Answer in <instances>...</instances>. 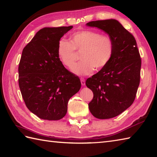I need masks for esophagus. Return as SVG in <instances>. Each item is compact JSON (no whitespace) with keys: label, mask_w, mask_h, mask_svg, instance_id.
Returning <instances> with one entry per match:
<instances>
[{"label":"esophagus","mask_w":157,"mask_h":157,"mask_svg":"<svg viewBox=\"0 0 157 157\" xmlns=\"http://www.w3.org/2000/svg\"><path fill=\"white\" fill-rule=\"evenodd\" d=\"M80 81H81V84L82 86H85L86 84V82H85V79L84 78H81L80 79Z\"/></svg>","instance_id":"34e87169"}]
</instances>
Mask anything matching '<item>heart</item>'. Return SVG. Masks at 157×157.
<instances>
[{
	"mask_svg": "<svg viewBox=\"0 0 157 157\" xmlns=\"http://www.w3.org/2000/svg\"><path fill=\"white\" fill-rule=\"evenodd\" d=\"M71 41L65 38L59 40L57 54L62 63L69 68L75 65L77 52H82V61L77 65L73 72L78 75H89L100 70L111 61L115 51V42L109 35H102L94 30L75 32L71 36Z\"/></svg>",
	"mask_w": 157,
	"mask_h": 157,
	"instance_id": "1",
	"label": "heart"
}]
</instances>
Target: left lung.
I'll return each mask as SVG.
<instances>
[{
  "instance_id": "left-lung-1",
  "label": "left lung",
  "mask_w": 157,
  "mask_h": 157,
  "mask_svg": "<svg viewBox=\"0 0 157 157\" xmlns=\"http://www.w3.org/2000/svg\"><path fill=\"white\" fill-rule=\"evenodd\" d=\"M86 25L105 31L115 42L111 61L86 82L94 94L90 111L98 119L115 117L134 101L140 81V55L134 36L117 20H98Z\"/></svg>"
}]
</instances>
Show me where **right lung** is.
Listing matches in <instances>:
<instances>
[{
  "label": "right lung",
  "instance_id": "1",
  "mask_svg": "<svg viewBox=\"0 0 157 157\" xmlns=\"http://www.w3.org/2000/svg\"><path fill=\"white\" fill-rule=\"evenodd\" d=\"M72 28H43L23 49L19 88L26 106L40 119L64 117L69 100L81 88L79 77L63 66L56 51L59 40Z\"/></svg>",
  "mask_w": 157,
  "mask_h": 157
}]
</instances>
